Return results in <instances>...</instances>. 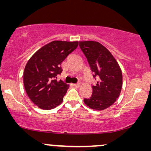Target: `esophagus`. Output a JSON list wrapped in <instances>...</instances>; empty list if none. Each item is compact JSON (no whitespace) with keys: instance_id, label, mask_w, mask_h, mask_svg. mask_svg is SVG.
<instances>
[{"instance_id":"1","label":"esophagus","mask_w":151,"mask_h":151,"mask_svg":"<svg viewBox=\"0 0 151 151\" xmlns=\"http://www.w3.org/2000/svg\"><path fill=\"white\" fill-rule=\"evenodd\" d=\"M73 86H75L76 88H79L80 86H81V84H80V83H78V84H73Z\"/></svg>"}]
</instances>
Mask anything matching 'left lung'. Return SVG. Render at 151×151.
I'll use <instances>...</instances> for the list:
<instances>
[{
  "label": "left lung",
  "mask_w": 151,
  "mask_h": 151,
  "mask_svg": "<svg viewBox=\"0 0 151 151\" xmlns=\"http://www.w3.org/2000/svg\"><path fill=\"white\" fill-rule=\"evenodd\" d=\"M79 45L87 58L90 68L98 80L92 86V95L84 99L86 106L102 111L111 106L120 94L122 73L120 67L110 51L96 41H80Z\"/></svg>",
  "instance_id": "1"
}]
</instances>
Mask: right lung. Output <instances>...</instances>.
Segmentation results:
<instances>
[{
  "instance_id": "obj_1",
  "label": "right lung",
  "mask_w": 151,
  "mask_h": 151,
  "mask_svg": "<svg viewBox=\"0 0 151 151\" xmlns=\"http://www.w3.org/2000/svg\"><path fill=\"white\" fill-rule=\"evenodd\" d=\"M78 41L54 40L39 49L27 63L23 82L30 100L40 109L50 110L63 102L69 85L58 80L61 63L77 48Z\"/></svg>"
}]
</instances>
